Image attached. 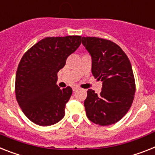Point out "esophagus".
I'll return each mask as SVG.
<instances>
[{
  "label": "esophagus",
  "instance_id": "obj_1",
  "mask_svg": "<svg viewBox=\"0 0 155 155\" xmlns=\"http://www.w3.org/2000/svg\"><path fill=\"white\" fill-rule=\"evenodd\" d=\"M80 88L78 87H74L73 88H72V90H73V91H77V90H79Z\"/></svg>",
  "mask_w": 155,
  "mask_h": 155
}]
</instances>
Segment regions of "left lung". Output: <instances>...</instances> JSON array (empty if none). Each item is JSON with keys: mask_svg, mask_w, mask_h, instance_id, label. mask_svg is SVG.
Masks as SVG:
<instances>
[{"mask_svg": "<svg viewBox=\"0 0 155 155\" xmlns=\"http://www.w3.org/2000/svg\"><path fill=\"white\" fill-rule=\"evenodd\" d=\"M82 43L91 57L92 74L102 82L100 94L91 89L87 91L84 101L87 117L99 125L115 124L127 114L136 92L129 59L119 45L110 40L83 37Z\"/></svg>", "mask_w": 155, "mask_h": 155, "instance_id": "8db88e82", "label": "left lung"}]
</instances>
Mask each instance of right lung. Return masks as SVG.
I'll return each mask as SVG.
<instances>
[{
	"label": "right lung",
	"mask_w": 155,
	"mask_h": 155,
	"mask_svg": "<svg viewBox=\"0 0 155 155\" xmlns=\"http://www.w3.org/2000/svg\"><path fill=\"white\" fill-rule=\"evenodd\" d=\"M80 44L81 36L47 37L23 56L15 75V97L23 114L35 124L53 125L64 117L72 89H60L58 72Z\"/></svg>",
	"instance_id": "1"
}]
</instances>
